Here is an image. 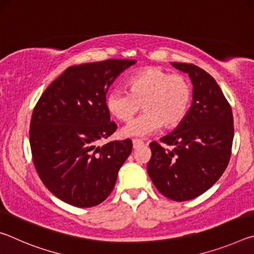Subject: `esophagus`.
<instances>
[{
    "label": "esophagus",
    "instance_id": "34e87169",
    "mask_svg": "<svg viewBox=\"0 0 254 254\" xmlns=\"http://www.w3.org/2000/svg\"><path fill=\"white\" fill-rule=\"evenodd\" d=\"M132 143H133V148H134V149L139 148V147H142V145H144L143 141L142 140H139V139H133Z\"/></svg>",
    "mask_w": 254,
    "mask_h": 254
}]
</instances>
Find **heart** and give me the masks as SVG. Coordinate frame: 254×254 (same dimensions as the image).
Segmentation results:
<instances>
[{
  "label": "heart",
  "mask_w": 254,
  "mask_h": 254,
  "mask_svg": "<svg viewBox=\"0 0 254 254\" xmlns=\"http://www.w3.org/2000/svg\"><path fill=\"white\" fill-rule=\"evenodd\" d=\"M127 91L113 89L106 96V107L121 122L131 121L141 109L144 112L123 127L126 136H145L162 126L177 127L186 118L192 88L183 75H171L160 67L143 68L128 77Z\"/></svg>",
  "instance_id": "1"
}]
</instances>
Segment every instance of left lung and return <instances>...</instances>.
I'll use <instances>...</instances> for the list:
<instances>
[{
	"mask_svg": "<svg viewBox=\"0 0 254 254\" xmlns=\"http://www.w3.org/2000/svg\"><path fill=\"white\" fill-rule=\"evenodd\" d=\"M171 65L190 77L192 103L177 128L160 139L171 149L150 143L148 174L163 196L185 201L203 194L225 171L234 136L233 114L208 72L192 64Z\"/></svg>",
	"mask_w": 254,
	"mask_h": 254,
	"instance_id": "obj_1",
	"label": "left lung"
}]
</instances>
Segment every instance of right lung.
Masks as SVG:
<instances>
[{
  "label": "right lung",
  "mask_w": 254,
  "mask_h": 254,
  "mask_svg": "<svg viewBox=\"0 0 254 254\" xmlns=\"http://www.w3.org/2000/svg\"><path fill=\"white\" fill-rule=\"evenodd\" d=\"M135 60L109 59L71 66L51 83L34 106L30 147L41 182L76 207H93L113 190L132 141H111L118 128L110 120L106 93Z\"/></svg>",
  "instance_id": "right-lung-1"
}]
</instances>
